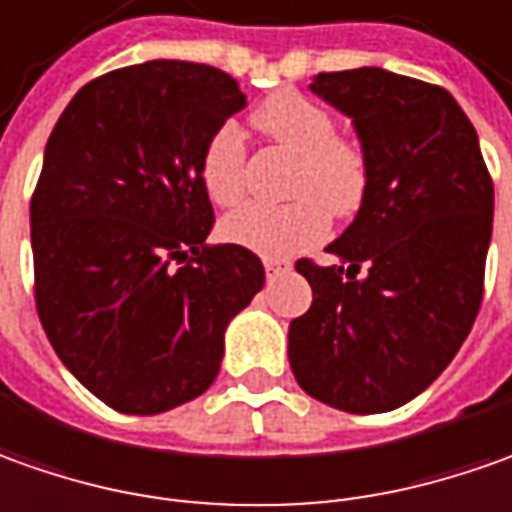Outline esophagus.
Segmentation results:
<instances>
[{
    "label": "esophagus",
    "mask_w": 512,
    "mask_h": 512,
    "mask_svg": "<svg viewBox=\"0 0 512 512\" xmlns=\"http://www.w3.org/2000/svg\"><path fill=\"white\" fill-rule=\"evenodd\" d=\"M263 266H266V274H269V277H274V274H280V271L285 269V263H280V260H271V257L263 260Z\"/></svg>",
    "instance_id": "34e87169"
}]
</instances>
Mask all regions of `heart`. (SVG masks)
<instances>
[{"label":"heart","instance_id":"1","mask_svg":"<svg viewBox=\"0 0 512 512\" xmlns=\"http://www.w3.org/2000/svg\"><path fill=\"white\" fill-rule=\"evenodd\" d=\"M252 125L294 159L283 207L243 204L224 215L221 235L266 257H288L319 241L330 218H347L367 193V159L353 139L336 137L328 111L300 92H274L255 111ZM243 137L221 125L204 145L198 176L218 207L243 196Z\"/></svg>","mask_w":512,"mask_h":512}]
</instances>
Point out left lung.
I'll return each instance as SVG.
<instances>
[{
	"label": "left lung",
	"instance_id": "8db88e82",
	"mask_svg": "<svg viewBox=\"0 0 512 512\" xmlns=\"http://www.w3.org/2000/svg\"><path fill=\"white\" fill-rule=\"evenodd\" d=\"M311 92L353 120L367 193L328 252L297 260L314 302L288 325V361L311 398L378 415L451 364L482 305L493 182L443 86L381 66L319 72Z\"/></svg>",
	"mask_w": 512,
	"mask_h": 512
}]
</instances>
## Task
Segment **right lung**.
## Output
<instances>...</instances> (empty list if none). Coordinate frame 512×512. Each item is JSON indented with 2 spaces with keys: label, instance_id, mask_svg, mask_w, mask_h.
<instances>
[{
  "label": "right lung",
  "instance_id": "1",
  "mask_svg": "<svg viewBox=\"0 0 512 512\" xmlns=\"http://www.w3.org/2000/svg\"><path fill=\"white\" fill-rule=\"evenodd\" d=\"M243 106L215 66L145 61L86 83L47 139L30 201L38 319L66 370L123 415L207 392L229 319L266 283L255 252L204 243L201 151Z\"/></svg>",
  "mask_w": 512,
  "mask_h": 512
}]
</instances>
